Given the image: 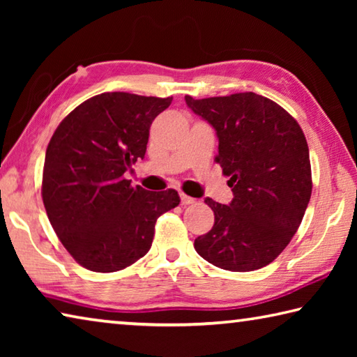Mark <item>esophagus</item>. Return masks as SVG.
Returning a JSON list of instances; mask_svg holds the SVG:
<instances>
[{
    "instance_id": "esophagus-1",
    "label": "esophagus",
    "mask_w": 357,
    "mask_h": 357,
    "mask_svg": "<svg viewBox=\"0 0 357 357\" xmlns=\"http://www.w3.org/2000/svg\"><path fill=\"white\" fill-rule=\"evenodd\" d=\"M195 202H197L195 198L185 195V193H181V203H183V204H193Z\"/></svg>"
}]
</instances>
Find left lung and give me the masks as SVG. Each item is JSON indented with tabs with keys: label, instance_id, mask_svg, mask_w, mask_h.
Returning a JSON list of instances; mask_svg holds the SVG:
<instances>
[{
	"label": "left lung",
	"instance_id": "obj_1",
	"mask_svg": "<svg viewBox=\"0 0 357 357\" xmlns=\"http://www.w3.org/2000/svg\"><path fill=\"white\" fill-rule=\"evenodd\" d=\"M185 104L215 129V162L228 176L233 200L206 198L214 227L195 239L197 253L233 273L273 263L298 231L312 195V168L304 132L268 98L236 93Z\"/></svg>",
	"mask_w": 357,
	"mask_h": 357
}]
</instances>
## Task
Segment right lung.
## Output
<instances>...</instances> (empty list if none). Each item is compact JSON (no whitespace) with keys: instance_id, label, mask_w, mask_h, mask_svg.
I'll use <instances>...</instances> for the list:
<instances>
[{"instance_id":"add662e5","label":"right lung","mask_w":357,"mask_h":357,"mask_svg":"<svg viewBox=\"0 0 357 357\" xmlns=\"http://www.w3.org/2000/svg\"><path fill=\"white\" fill-rule=\"evenodd\" d=\"M173 98L104 93L84 100L47 146L42 200L72 258L94 273L134 264L153 244L157 217L176 208L174 189L132 187L124 173L144 159L149 128Z\"/></svg>"}]
</instances>
